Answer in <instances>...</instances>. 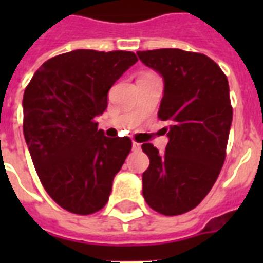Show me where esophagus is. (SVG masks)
Wrapping results in <instances>:
<instances>
[{"label":"esophagus","mask_w":263,"mask_h":263,"mask_svg":"<svg viewBox=\"0 0 263 263\" xmlns=\"http://www.w3.org/2000/svg\"><path fill=\"white\" fill-rule=\"evenodd\" d=\"M140 147H142V144L138 143V142H132V150L134 152H139Z\"/></svg>","instance_id":"1"}]
</instances>
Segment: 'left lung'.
Segmentation results:
<instances>
[{
    "label": "left lung",
    "instance_id": "obj_1",
    "mask_svg": "<svg viewBox=\"0 0 263 263\" xmlns=\"http://www.w3.org/2000/svg\"><path fill=\"white\" fill-rule=\"evenodd\" d=\"M136 54L164 79L158 117L169 123L165 153L142 144L150 160L142 192L153 210L179 216L202 202L224 165L232 124L228 79L200 53L157 49Z\"/></svg>",
    "mask_w": 263,
    "mask_h": 263
}]
</instances>
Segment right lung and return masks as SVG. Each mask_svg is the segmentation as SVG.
Masks as SVG:
<instances>
[{"mask_svg": "<svg viewBox=\"0 0 263 263\" xmlns=\"http://www.w3.org/2000/svg\"><path fill=\"white\" fill-rule=\"evenodd\" d=\"M138 61L132 51H69L47 60L23 97V132L46 192L68 212L87 216L106 204L131 152L129 138H107L94 119L107 92Z\"/></svg>", "mask_w": 263, "mask_h": 263, "instance_id": "right-lung-1", "label": "right lung"}]
</instances>
